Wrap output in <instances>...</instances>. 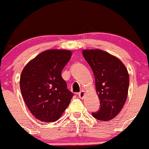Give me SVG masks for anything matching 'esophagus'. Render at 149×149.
Segmentation results:
<instances>
[{"instance_id": "34e87169", "label": "esophagus", "mask_w": 149, "mask_h": 149, "mask_svg": "<svg viewBox=\"0 0 149 149\" xmlns=\"http://www.w3.org/2000/svg\"><path fill=\"white\" fill-rule=\"evenodd\" d=\"M84 95H85V94H84V91L82 90V91H81L79 93V97L80 98H81V99H83V98H84Z\"/></svg>"}]
</instances>
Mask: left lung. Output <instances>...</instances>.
Listing matches in <instances>:
<instances>
[{"label": "left lung", "instance_id": "left-lung-1", "mask_svg": "<svg viewBox=\"0 0 149 149\" xmlns=\"http://www.w3.org/2000/svg\"><path fill=\"white\" fill-rule=\"evenodd\" d=\"M82 54L93 72L100 100L99 110L93 112V116L103 121L112 120L120 112L127 98V70L120 59L106 51L84 50Z\"/></svg>", "mask_w": 149, "mask_h": 149}]
</instances>
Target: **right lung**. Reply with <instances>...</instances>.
Instances as JSON below:
<instances>
[{
    "label": "right lung",
    "instance_id": "obj_1",
    "mask_svg": "<svg viewBox=\"0 0 149 149\" xmlns=\"http://www.w3.org/2000/svg\"><path fill=\"white\" fill-rule=\"evenodd\" d=\"M71 55L68 50H47L23 68L20 80L22 95L30 112L40 121L57 120L73 98L61 76Z\"/></svg>",
    "mask_w": 149,
    "mask_h": 149
}]
</instances>
